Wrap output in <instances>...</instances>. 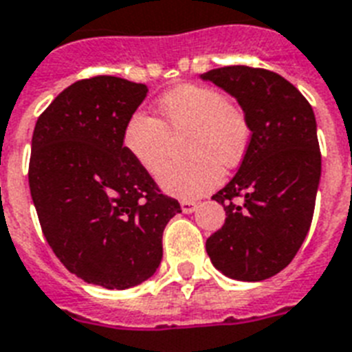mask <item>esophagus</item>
Segmentation results:
<instances>
[{"mask_svg":"<svg viewBox=\"0 0 352 352\" xmlns=\"http://www.w3.org/2000/svg\"><path fill=\"white\" fill-rule=\"evenodd\" d=\"M181 208L184 213H193L197 210V202L193 201H181Z\"/></svg>","mask_w":352,"mask_h":352,"instance_id":"1","label":"esophagus"}]
</instances>
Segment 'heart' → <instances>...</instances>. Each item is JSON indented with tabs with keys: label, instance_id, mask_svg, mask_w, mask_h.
<instances>
[{
	"label": "heart",
	"instance_id": "b5f03b06",
	"mask_svg": "<svg viewBox=\"0 0 352 352\" xmlns=\"http://www.w3.org/2000/svg\"><path fill=\"white\" fill-rule=\"evenodd\" d=\"M166 125L144 111L128 119L122 142L133 159L150 173H159L166 162L169 132L190 129L191 162L168 165L159 182L168 193L197 199L222 181V166L235 168L251 146V122L244 108L230 101L221 90L204 85H181L159 99Z\"/></svg>",
	"mask_w": 352,
	"mask_h": 352
}]
</instances>
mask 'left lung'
I'll use <instances>...</instances> for the list:
<instances>
[{
	"instance_id": "8db88e82",
	"label": "left lung",
	"mask_w": 352,
	"mask_h": 352,
	"mask_svg": "<svg viewBox=\"0 0 352 352\" xmlns=\"http://www.w3.org/2000/svg\"><path fill=\"white\" fill-rule=\"evenodd\" d=\"M201 77L235 97L253 130L235 177L211 197L224 206L226 221L206 251L230 278L265 280L289 265L313 221L322 173L315 113L271 70L236 65Z\"/></svg>"
}]
</instances>
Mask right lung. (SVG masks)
<instances>
[{
    "instance_id": "obj_1",
    "label": "right lung",
    "mask_w": 352,
    "mask_h": 352,
    "mask_svg": "<svg viewBox=\"0 0 352 352\" xmlns=\"http://www.w3.org/2000/svg\"><path fill=\"white\" fill-rule=\"evenodd\" d=\"M146 94V85L121 77L81 79L34 128L28 184L43 235L70 273L107 289L155 273L162 231L181 213L122 142Z\"/></svg>"
}]
</instances>
